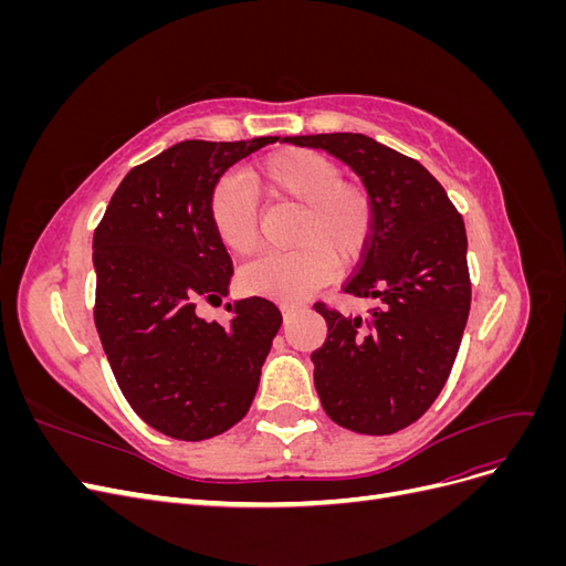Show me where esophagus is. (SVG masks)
<instances>
[{"label":"esophagus","instance_id":"obj_1","mask_svg":"<svg viewBox=\"0 0 566 566\" xmlns=\"http://www.w3.org/2000/svg\"><path fill=\"white\" fill-rule=\"evenodd\" d=\"M297 312H300L297 304H281V314H283L285 321H287L290 316H293V314H297Z\"/></svg>","mask_w":566,"mask_h":566}]
</instances>
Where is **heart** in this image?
Listing matches in <instances>:
<instances>
[{
  "mask_svg": "<svg viewBox=\"0 0 566 566\" xmlns=\"http://www.w3.org/2000/svg\"><path fill=\"white\" fill-rule=\"evenodd\" d=\"M254 186L273 200L300 205L287 252L256 256L241 273L245 293L279 302L310 297L331 281L335 264L354 266L366 254L375 229V202L368 188L347 181L342 167L310 148H287L256 163ZM208 219L217 241L245 256L260 243V208L252 186L238 175L214 181Z\"/></svg>",
  "mask_w": 566,
  "mask_h": 566,
  "instance_id": "b5f03b06",
  "label": "heart"
}]
</instances>
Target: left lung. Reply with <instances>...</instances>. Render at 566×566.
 Here are the masks:
<instances>
[{"mask_svg":"<svg viewBox=\"0 0 566 566\" xmlns=\"http://www.w3.org/2000/svg\"><path fill=\"white\" fill-rule=\"evenodd\" d=\"M285 142L328 150L373 196V238L345 293L375 306L366 318H352L314 304L328 337L312 361L333 422L358 434H394L434 403L458 356L472 300L465 224L418 160L370 136L335 132Z\"/></svg>","mask_w":566,"mask_h":566,"instance_id":"left-lung-1","label":"left lung"}]
</instances>
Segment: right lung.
I'll return each instance as SVG.
<instances>
[{"label":"right lung","mask_w":566,"mask_h":566,"mask_svg":"<svg viewBox=\"0 0 566 566\" xmlns=\"http://www.w3.org/2000/svg\"><path fill=\"white\" fill-rule=\"evenodd\" d=\"M276 142L175 144L132 169L94 231L101 345L134 413L172 439H210L245 418L283 323L264 297L238 300L227 325L198 316L233 276L208 219L210 188Z\"/></svg>","instance_id":"obj_1"}]
</instances>
